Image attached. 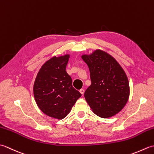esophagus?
<instances>
[{"label": "esophagus", "instance_id": "34e87169", "mask_svg": "<svg viewBox=\"0 0 154 154\" xmlns=\"http://www.w3.org/2000/svg\"><path fill=\"white\" fill-rule=\"evenodd\" d=\"M79 92H80L81 94H83L84 93H85V90L83 89H81L79 90Z\"/></svg>", "mask_w": 154, "mask_h": 154}]
</instances>
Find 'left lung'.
Wrapping results in <instances>:
<instances>
[{
  "mask_svg": "<svg viewBox=\"0 0 154 154\" xmlns=\"http://www.w3.org/2000/svg\"><path fill=\"white\" fill-rule=\"evenodd\" d=\"M81 58L89 67L91 80L85 92L87 103L98 116H114L129 99L130 85L125 71L112 55L101 50L83 54Z\"/></svg>",
  "mask_w": 154,
  "mask_h": 154,
  "instance_id": "8db88e82",
  "label": "left lung"
}]
</instances>
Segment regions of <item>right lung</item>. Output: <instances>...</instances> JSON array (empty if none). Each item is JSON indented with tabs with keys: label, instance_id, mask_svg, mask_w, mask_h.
<instances>
[{
	"label": "right lung",
	"instance_id": "obj_1",
	"mask_svg": "<svg viewBox=\"0 0 154 154\" xmlns=\"http://www.w3.org/2000/svg\"><path fill=\"white\" fill-rule=\"evenodd\" d=\"M70 55L54 56L42 65L34 84V96L39 109L57 120L67 116L81 94L72 86L66 72Z\"/></svg>",
	"mask_w": 154,
	"mask_h": 154
}]
</instances>
